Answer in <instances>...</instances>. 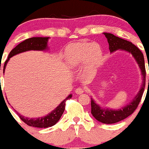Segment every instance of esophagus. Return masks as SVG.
<instances>
[{"label":"esophagus","instance_id":"34e87169","mask_svg":"<svg viewBox=\"0 0 149 149\" xmlns=\"http://www.w3.org/2000/svg\"><path fill=\"white\" fill-rule=\"evenodd\" d=\"M84 91H85V89L82 88H81V87L77 88L76 89H75V93H76L77 94H82V93H83Z\"/></svg>","mask_w":149,"mask_h":149}]
</instances>
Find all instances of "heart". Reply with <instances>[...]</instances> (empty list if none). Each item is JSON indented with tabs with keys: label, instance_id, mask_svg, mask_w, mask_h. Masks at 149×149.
Listing matches in <instances>:
<instances>
[{
	"label": "heart",
	"instance_id": "heart-1",
	"mask_svg": "<svg viewBox=\"0 0 149 149\" xmlns=\"http://www.w3.org/2000/svg\"><path fill=\"white\" fill-rule=\"evenodd\" d=\"M102 51L98 43L80 41L69 45L66 51V56L69 64L77 66L86 61L89 67L95 66L100 61Z\"/></svg>",
	"mask_w": 149,
	"mask_h": 149
}]
</instances>
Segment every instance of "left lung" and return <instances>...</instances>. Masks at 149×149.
<instances>
[{
  "label": "left lung",
  "mask_w": 149,
  "mask_h": 149,
  "mask_svg": "<svg viewBox=\"0 0 149 149\" xmlns=\"http://www.w3.org/2000/svg\"><path fill=\"white\" fill-rule=\"evenodd\" d=\"M104 34L108 40L110 52H114L118 49H122L128 51L132 54L141 69V73L143 75V84L141 88L138 95L134 98L133 101L129 105L121 109L111 110L109 109H102L98 104H95L93 100L91 98V114H93V116L98 121L104 123V124H114V123L123 120L124 119L129 117L130 115H131L135 111L138 106L139 105L146 85L145 61H144L143 54L141 52V50L131 42L115 36L113 34L107 33V32H104Z\"/></svg>",
  "instance_id": "left-lung-1"
}]
</instances>
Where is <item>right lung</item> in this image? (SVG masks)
Masks as SVG:
<instances>
[{
  "instance_id": "1",
  "label": "right lung",
  "mask_w": 149,
  "mask_h": 149,
  "mask_svg": "<svg viewBox=\"0 0 149 149\" xmlns=\"http://www.w3.org/2000/svg\"><path fill=\"white\" fill-rule=\"evenodd\" d=\"M49 38H31L29 39L25 40L23 42H20L19 45H17L14 49L11 51V52L8 54V59L5 61V64L3 66V72L5 70L6 65L8 61L9 58L12 57L13 56L18 54L19 53L24 52L26 51H30V50H36V51H42L47 48V42ZM1 70V65H0ZM72 98V95H70L65 100L62 101L55 109L51 111L50 114L41 118H26V117H23L21 114L17 113L19 118L22 120L23 122L29 126L35 127L39 128H45L52 127L53 125L56 124L57 122L60 120L61 117L64 113V109H65L66 101L67 100L70 99Z\"/></svg>"
}]
</instances>
